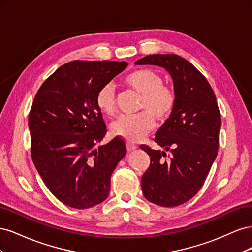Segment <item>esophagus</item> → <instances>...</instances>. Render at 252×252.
Returning a JSON list of instances; mask_svg holds the SVG:
<instances>
[{
    "instance_id": "34e87169",
    "label": "esophagus",
    "mask_w": 252,
    "mask_h": 252,
    "mask_svg": "<svg viewBox=\"0 0 252 252\" xmlns=\"http://www.w3.org/2000/svg\"><path fill=\"white\" fill-rule=\"evenodd\" d=\"M136 148H138V146H136V145H134V144H132L130 142L127 143V149H128V151H133Z\"/></svg>"
}]
</instances>
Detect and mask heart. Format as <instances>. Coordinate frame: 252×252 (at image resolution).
Masks as SVG:
<instances>
[{
	"instance_id": "obj_1",
	"label": "heart",
	"mask_w": 252,
	"mask_h": 252,
	"mask_svg": "<svg viewBox=\"0 0 252 252\" xmlns=\"http://www.w3.org/2000/svg\"><path fill=\"white\" fill-rule=\"evenodd\" d=\"M124 83L142 95L140 110L146 111L120 118L111 125V133L128 142L136 143L142 141L154 128L155 122L151 114L158 121L170 117L177 103V96L171 87L163 85L161 75L150 69H139L129 73ZM95 104L98 110L106 116L116 114V95L111 84H105L98 89Z\"/></svg>"
}]
</instances>
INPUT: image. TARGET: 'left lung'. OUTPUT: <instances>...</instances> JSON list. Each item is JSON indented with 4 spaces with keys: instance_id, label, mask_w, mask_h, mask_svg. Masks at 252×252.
Masks as SVG:
<instances>
[{
    "instance_id": "obj_1",
    "label": "left lung",
    "mask_w": 252,
    "mask_h": 252,
    "mask_svg": "<svg viewBox=\"0 0 252 252\" xmlns=\"http://www.w3.org/2000/svg\"><path fill=\"white\" fill-rule=\"evenodd\" d=\"M134 64L163 67L173 82L177 103L155 139L163 150L141 146L150 157L141 184L149 202L175 207L197 193L217 158L220 114L216 94L204 75L180 56L150 55Z\"/></svg>"
}]
</instances>
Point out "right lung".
<instances>
[{
    "mask_svg": "<svg viewBox=\"0 0 252 252\" xmlns=\"http://www.w3.org/2000/svg\"><path fill=\"white\" fill-rule=\"evenodd\" d=\"M127 65L72 61L35 94L28 120L32 161L50 192L69 207L86 209L107 199L111 174L126 155L119 136L95 148L106 134L95 96Z\"/></svg>",
    "mask_w": 252,
    "mask_h": 252,
    "instance_id": "right-lung-1",
    "label": "right lung"
}]
</instances>
